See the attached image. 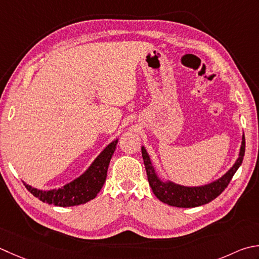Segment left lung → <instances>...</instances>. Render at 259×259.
<instances>
[{"label": "left lung", "mask_w": 259, "mask_h": 259, "mask_svg": "<svg viewBox=\"0 0 259 259\" xmlns=\"http://www.w3.org/2000/svg\"><path fill=\"white\" fill-rule=\"evenodd\" d=\"M141 154H143L149 185L157 199L171 206L195 207L206 204L212 200H214L230 183L232 176L235 175L237 169L239 168V166L242 163V159H244L245 136H242L239 157L237 158L234 166L225 175H222L220 179L202 186H183L170 181L164 182L157 175L155 167L153 166L150 157L144 146L141 147Z\"/></svg>", "instance_id": "8db88e82"}]
</instances>
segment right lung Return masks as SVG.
<instances>
[{"label": "right lung", "mask_w": 259, "mask_h": 259, "mask_svg": "<svg viewBox=\"0 0 259 259\" xmlns=\"http://www.w3.org/2000/svg\"><path fill=\"white\" fill-rule=\"evenodd\" d=\"M116 144H118V139L106 146L102 153L96 157L82 175L59 189L42 191L34 189L25 183L24 185L30 193L45 203L63 207L84 204L93 200L102 189Z\"/></svg>", "instance_id": "right-lung-1"}]
</instances>
